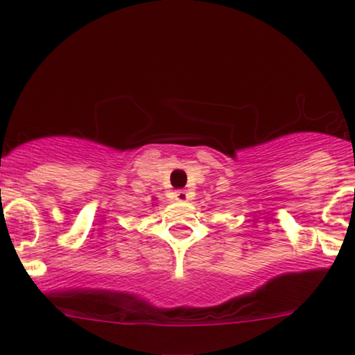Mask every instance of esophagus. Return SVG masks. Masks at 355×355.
Here are the masks:
<instances>
[{"label": "esophagus", "mask_w": 355, "mask_h": 355, "mask_svg": "<svg viewBox=\"0 0 355 355\" xmlns=\"http://www.w3.org/2000/svg\"><path fill=\"white\" fill-rule=\"evenodd\" d=\"M174 195H176V200H179V202H188V200L191 198V195H189L188 189H178Z\"/></svg>", "instance_id": "obj_1"}]
</instances>
